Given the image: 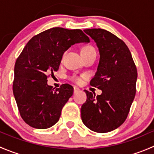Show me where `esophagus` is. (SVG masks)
Returning <instances> with one entry per match:
<instances>
[{"label": "esophagus", "mask_w": 154, "mask_h": 154, "mask_svg": "<svg viewBox=\"0 0 154 154\" xmlns=\"http://www.w3.org/2000/svg\"><path fill=\"white\" fill-rule=\"evenodd\" d=\"M78 91H80V88L77 87H74V93H77Z\"/></svg>", "instance_id": "34e87169"}]
</instances>
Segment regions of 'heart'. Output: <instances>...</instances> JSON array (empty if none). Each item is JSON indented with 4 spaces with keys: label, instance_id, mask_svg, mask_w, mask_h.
I'll use <instances>...</instances> for the list:
<instances>
[{
    "label": "heart",
    "instance_id": "heart-1",
    "mask_svg": "<svg viewBox=\"0 0 154 154\" xmlns=\"http://www.w3.org/2000/svg\"><path fill=\"white\" fill-rule=\"evenodd\" d=\"M91 51H94V49L91 46H86V47H83L81 50V53H88L91 52ZM73 80H74L77 83H79L80 82V79L79 77H74Z\"/></svg>",
    "mask_w": 154,
    "mask_h": 154
}]
</instances>
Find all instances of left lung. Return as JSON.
<instances>
[{
	"label": "left lung",
	"mask_w": 154,
	"mask_h": 154,
	"mask_svg": "<svg viewBox=\"0 0 154 154\" xmlns=\"http://www.w3.org/2000/svg\"><path fill=\"white\" fill-rule=\"evenodd\" d=\"M98 48L100 60L90 84L102 91L96 96L85 90L81 106L83 124L97 133H108L125 122L136 94L137 70L126 44L103 29H84Z\"/></svg>",
	"instance_id": "obj_1"
}]
</instances>
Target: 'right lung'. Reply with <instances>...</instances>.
<instances>
[{"instance_id":"obj_1","label":"right lung","mask_w":154,"mask_h":154,"mask_svg":"<svg viewBox=\"0 0 154 154\" xmlns=\"http://www.w3.org/2000/svg\"><path fill=\"white\" fill-rule=\"evenodd\" d=\"M89 42L80 29L53 27L26 45L15 62L12 89L20 115L27 125L47 129L58 122L74 88L63 84L54 90L48 85V77L59 69L63 54L71 45Z\"/></svg>"}]
</instances>
